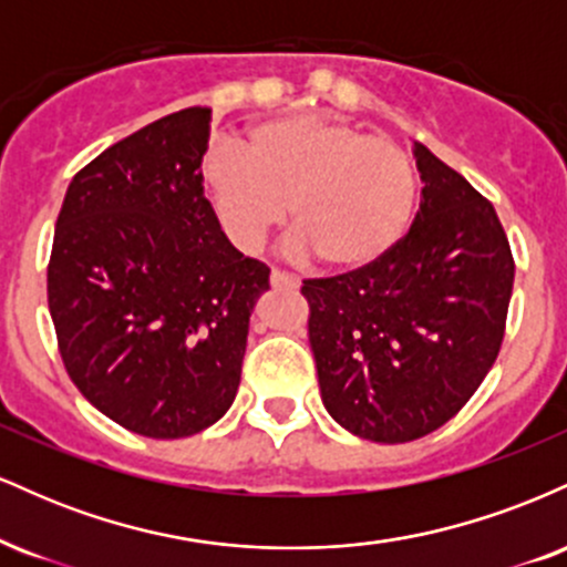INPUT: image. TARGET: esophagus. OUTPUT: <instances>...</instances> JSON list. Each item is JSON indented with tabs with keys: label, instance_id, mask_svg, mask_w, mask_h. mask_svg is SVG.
<instances>
[{
	"label": "esophagus",
	"instance_id": "esophagus-1",
	"mask_svg": "<svg viewBox=\"0 0 567 567\" xmlns=\"http://www.w3.org/2000/svg\"><path fill=\"white\" fill-rule=\"evenodd\" d=\"M269 279H271V288L275 290H296L298 288V279L285 275V271H279V269H271Z\"/></svg>",
	"mask_w": 567,
	"mask_h": 567
}]
</instances>
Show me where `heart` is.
I'll list each match as a JSON object with an SVG mask.
<instances>
[{
	"instance_id": "obj_1",
	"label": "heart",
	"mask_w": 567,
	"mask_h": 567,
	"mask_svg": "<svg viewBox=\"0 0 567 567\" xmlns=\"http://www.w3.org/2000/svg\"><path fill=\"white\" fill-rule=\"evenodd\" d=\"M199 181L239 250H258L290 205V256L315 252L333 271L386 256L405 237L419 194L405 148L324 114L261 122L243 148H213Z\"/></svg>"
}]
</instances>
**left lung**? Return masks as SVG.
Masks as SVG:
<instances>
[{
	"label": "left lung",
	"mask_w": 567,
	"mask_h": 567,
	"mask_svg": "<svg viewBox=\"0 0 567 567\" xmlns=\"http://www.w3.org/2000/svg\"><path fill=\"white\" fill-rule=\"evenodd\" d=\"M413 226L365 269L306 279L328 413L370 442L426 437L477 392L504 341L514 261L493 205L413 143Z\"/></svg>",
	"instance_id": "1"
}]
</instances>
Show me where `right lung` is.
Here are the masks:
<instances>
[{
	"mask_svg": "<svg viewBox=\"0 0 567 567\" xmlns=\"http://www.w3.org/2000/svg\"><path fill=\"white\" fill-rule=\"evenodd\" d=\"M210 109L141 127L74 175L48 303L71 381L154 440L192 437L237 396L269 269L234 247L202 188Z\"/></svg>",
	"mask_w": 567,
	"mask_h": 567,
	"instance_id": "1",
	"label": "right lung"
}]
</instances>
